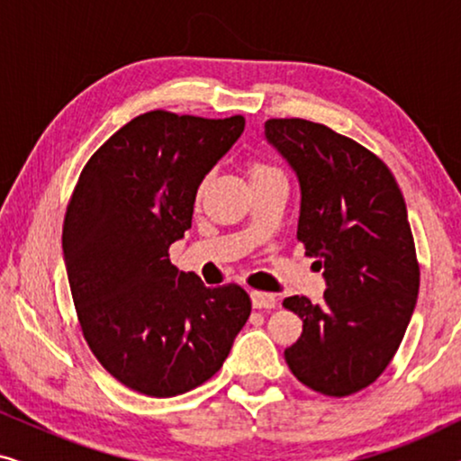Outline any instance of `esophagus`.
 I'll list each match as a JSON object with an SVG mask.
<instances>
[{
  "instance_id": "34e87169",
  "label": "esophagus",
  "mask_w": 461,
  "mask_h": 461,
  "mask_svg": "<svg viewBox=\"0 0 461 461\" xmlns=\"http://www.w3.org/2000/svg\"><path fill=\"white\" fill-rule=\"evenodd\" d=\"M251 304H254V308H267V311H270V308L276 306V298L273 294H267V292H251Z\"/></svg>"
}]
</instances>
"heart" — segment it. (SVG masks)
Instances as JSON below:
<instances>
[{"mask_svg":"<svg viewBox=\"0 0 461 461\" xmlns=\"http://www.w3.org/2000/svg\"><path fill=\"white\" fill-rule=\"evenodd\" d=\"M248 174H249V180L256 182L260 178H267V176L279 174V169H275L273 166H268V163H262V161H249L248 163Z\"/></svg>","mask_w":461,"mask_h":461,"instance_id":"1","label":"heart"}]
</instances>
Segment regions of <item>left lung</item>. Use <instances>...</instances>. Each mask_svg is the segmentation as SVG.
Masks as SVG:
<instances>
[{
  "instance_id": "left-lung-1",
  "label": "left lung",
  "mask_w": 461,
  "mask_h": 461,
  "mask_svg": "<svg viewBox=\"0 0 461 461\" xmlns=\"http://www.w3.org/2000/svg\"><path fill=\"white\" fill-rule=\"evenodd\" d=\"M264 134L298 176V241L327 283L321 304L283 300L302 319L285 361L321 394H355L393 361L418 302L405 199L380 157L323 123L268 119Z\"/></svg>"
}]
</instances>
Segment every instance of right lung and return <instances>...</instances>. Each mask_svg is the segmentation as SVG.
Here are the masks:
<instances>
[{
	"label": "right lung",
	"mask_w": 461,
	"mask_h": 461,
	"mask_svg": "<svg viewBox=\"0 0 461 461\" xmlns=\"http://www.w3.org/2000/svg\"><path fill=\"white\" fill-rule=\"evenodd\" d=\"M243 128L241 115H138L90 157L67 205L62 251L81 331L100 365L140 394L201 386L249 319L243 287H205L167 254Z\"/></svg>",
	"instance_id": "add662e5"
}]
</instances>
